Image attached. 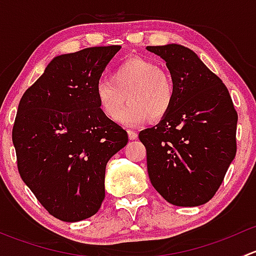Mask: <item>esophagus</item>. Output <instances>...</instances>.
<instances>
[{
  "label": "esophagus",
  "mask_w": 256,
  "mask_h": 256,
  "mask_svg": "<svg viewBox=\"0 0 256 256\" xmlns=\"http://www.w3.org/2000/svg\"><path fill=\"white\" fill-rule=\"evenodd\" d=\"M128 135L130 140H136V138H138V132L134 130H128Z\"/></svg>",
  "instance_id": "1"
}]
</instances>
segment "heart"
<instances>
[{
  "instance_id": "b5f03b06",
  "label": "heart",
  "mask_w": 256,
  "mask_h": 256,
  "mask_svg": "<svg viewBox=\"0 0 256 256\" xmlns=\"http://www.w3.org/2000/svg\"><path fill=\"white\" fill-rule=\"evenodd\" d=\"M126 96L130 104L120 113ZM95 96L108 118H118V122L126 126H138L148 118L158 121L168 114L174 100V88L168 74L157 64L135 58L116 66L110 79L99 80Z\"/></svg>"
}]
</instances>
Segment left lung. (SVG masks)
<instances>
[{
	"label": "left lung",
	"mask_w": 256,
	"mask_h": 256,
	"mask_svg": "<svg viewBox=\"0 0 256 256\" xmlns=\"http://www.w3.org/2000/svg\"><path fill=\"white\" fill-rule=\"evenodd\" d=\"M161 56L174 88L171 110L138 135L154 190L178 207L213 198L236 154V122L228 89L197 54L180 44L147 47Z\"/></svg>",
	"instance_id": "8db88e82"
}]
</instances>
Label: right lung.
Returning a JSON list of instances; mask_svg holds the SVG:
<instances>
[{"label":"right lung","mask_w":256,"mask_h":256,"mask_svg":"<svg viewBox=\"0 0 256 256\" xmlns=\"http://www.w3.org/2000/svg\"><path fill=\"white\" fill-rule=\"evenodd\" d=\"M120 48L56 56L18 105L12 130L18 172L48 213L63 222L99 210L108 161L128 141L95 96V85Z\"/></svg>","instance_id":"1"}]
</instances>
